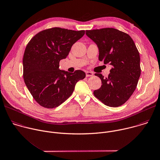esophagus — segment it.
I'll use <instances>...</instances> for the list:
<instances>
[{
	"label": "esophagus",
	"instance_id": "obj_1",
	"mask_svg": "<svg viewBox=\"0 0 160 160\" xmlns=\"http://www.w3.org/2000/svg\"><path fill=\"white\" fill-rule=\"evenodd\" d=\"M93 75V73L92 72H86V77H92Z\"/></svg>",
	"mask_w": 160,
	"mask_h": 160
}]
</instances>
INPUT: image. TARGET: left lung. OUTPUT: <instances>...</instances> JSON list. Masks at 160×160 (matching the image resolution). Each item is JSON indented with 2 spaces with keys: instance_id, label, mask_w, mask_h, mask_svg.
Returning a JSON list of instances; mask_svg holds the SVG:
<instances>
[{
  "instance_id": "obj_1",
  "label": "left lung",
  "mask_w": 160,
  "mask_h": 160,
  "mask_svg": "<svg viewBox=\"0 0 160 160\" xmlns=\"http://www.w3.org/2000/svg\"><path fill=\"white\" fill-rule=\"evenodd\" d=\"M86 34L98 46V60L112 67L107 78L95 73L102 85L93 94L105 105L119 107L137 87L141 75L139 51L129 34L114 28L87 30Z\"/></svg>"
}]
</instances>
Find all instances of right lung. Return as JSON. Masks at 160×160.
<instances>
[{
  "label": "right lung",
  "mask_w": 160,
  "mask_h": 160,
  "mask_svg": "<svg viewBox=\"0 0 160 160\" xmlns=\"http://www.w3.org/2000/svg\"><path fill=\"white\" fill-rule=\"evenodd\" d=\"M85 31L52 28L36 34L26 46L22 60L23 77L34 100L43 108L58 107L72 94L78 81L85 73H70L59 69L73 44Z\"/></svg>",
  "instance_id": "right-lung-1"
}]
</instances>
